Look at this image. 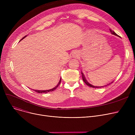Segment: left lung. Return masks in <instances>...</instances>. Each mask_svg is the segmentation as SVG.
Here are the masks:
<instances>
[{
	"label": "left lung",
	"mask_w": 135,
	"mask_h": 135,
	"mask_svg": "<svg viewBox=\"0 0 135 135\" xmlns=\"http://www.w3.org/2000/svg\"><path fill=\"white\" fill-rule=\"evenodd\" d=\"M109 31H110V32H111V33L112 34H114V35H117V36H118V34H116L114 31H112V30H110V29H109ZM82 74V77H83V81H84V83H85L88 86H90V87H92V88H102V87H104V86H107V85H109L110 84H111V83H113V81L112 82V83H109V84H107V85H105V86H93V85H91L90 84H89L87 81H86V80L85 79V77H84V75H83V73H81Z\"/></svg>",
	"instance_id": "left-lung-1"
}]
</instances>
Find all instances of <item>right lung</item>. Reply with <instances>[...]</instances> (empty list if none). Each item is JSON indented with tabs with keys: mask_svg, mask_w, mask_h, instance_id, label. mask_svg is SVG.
Wrapping results in <instances>:
<instances>
[{
	"mask_svg": "<svg viewBox=\"0 0 135 135\" xmlns=\"http://www.w3.org/2000/svg\"><path fill=\"white\" fill-rule=\"evenodd\" d=\"M26 37V36H25V37H24L22 39H21V40H22L23 39H24ZM61 78L60 79V80L59 83H58V84L57 85H56L54 88H53V89H52L48 90H34V91L37 92V93H39V94H42V93H45V94H46V93H47L48 92H50V91H54L55 89H56L57 88V87L59 86L60 84L61 83Z\"/></svg>",
	"mask_w": 135,
	"mask_h": 135,
	"instance_id": "right-lung-1",
	"label": "right lung"
}]
</instances>
